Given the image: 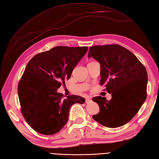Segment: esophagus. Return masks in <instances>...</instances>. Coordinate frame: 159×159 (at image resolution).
<instances>
[{
	"label": "esophagus",
	"mask_w": 159,
	"mask_h": 159,
	"mask_svg": "<svg viewBox=\"0 0 159 159\" xmlns=\"http://www.w3.org/2000/svg\"><path fill=\"white\" fill-rule=\"evenodd\" d=\"M91 98L90 97H88V98H86V103H89V102H91Z\"/></svg>",
	"instance_id": "34e87169"
}]
</instances>
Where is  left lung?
Returning <instances> with one entry per match:
<instances>
[{"label":"left lung","instance_id":"obj_1","mask_svg":"<svg viewBox=\"0 0 159 159\" xmlns=\"http://www.w3.org/2000/svg\"><path fill=\"white\" fill-rule=\"evenodd\" d=\"M88 57L101 64L100 84H105L112 97L110 101L101 96L92 98L100 108L93 119L107 128L122 126L133 118L146 99L145 67L134 54L119 44L90 47Z\"/></svg>","mask_w":159,"mask_h":159}]
</instances>
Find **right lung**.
I'll list each match as a JSON object with an SVG mask.
<instances>
[{
  "mask_svg": "<svg viewBox=\"0 0 159 159\" xmlns=\"http://www.w3.org/2000/svg\"><path fill=\"white\" fill-rule=\"evenodd\" d=\"M88 49V46H56L35 55L27 64L19 82L18 95L24 118L37 132L55 134L68 122L71 106L85 102L78 95L64 98L57 89L70 79Z\"/></svg>",
  "mask_w": 159,
  "mask_h": 159,
  "instance_id": "obj_1",
  "label": "right lung"
}]
</instances>
